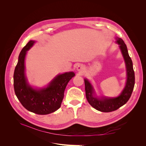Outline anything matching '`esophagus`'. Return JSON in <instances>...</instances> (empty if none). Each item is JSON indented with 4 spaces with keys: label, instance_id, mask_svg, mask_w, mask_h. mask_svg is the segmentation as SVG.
<instances>
[{
    "label": "esophagus",
    "instance_id": "esophagus-1",
    "mask_svg": "<svg viewBox=\"0 0 146 146\" xmlns=\"http://www.w3.org/2000/svg\"><path fill=\"white\" fill-rule=\"evenodd\" d=\"M77 70H78V71L82 72L83 70H84V67L82 65H78L77 67Z\"/></svg>",
    "mask_w": 146,
    "mask_h": 146
}]
</instances>
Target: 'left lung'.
Segmentation results:
<instances>
[{
  "mask_svg": "<svg viewBox=\"0 0 146 146\" xmlns=\"http://www.w3.org/2000/svg\"><path fill=\"white\" fill-rule=\"evenodd\" d=\"M116 42L119 45L127 69V82L121 94L116 98H99L95 96L94 88L90 82L85 78V92L86 99L89 104L96 110L102 112H111L117 110L125 104L129 100L135 86V72L133 63L130 57L127 46L124 41L120 38H116Z\"/></svg>",
  "mask_w": 146,
  "mask_h": 146,
  "instance_id": "8db88e82",
  "label": "left lung"
}]
</instances>
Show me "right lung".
<instances>
[{
  "label": "right lung",
  "mask_w": 146,
  "mask_h": 146,
  "mask_svg": "<svg viewBox=\"0 0 146 146\" xmlns=\"http://www.w3.org/2000/svg\"><path fill=\"white\" fill-rule=\"evenodd\" d=\"M35 42V41H30L19 55L13 76L14 89L17 98L25 109L35 114L44 115L60 108L65 88L70 79L75 76V74L69 72L59 74L47 87L41 89L32 88L25 77L24 61L27 52Z\"/></svg>",
  "instance_id": "obj_1"
}]
</instances>
